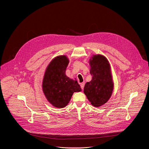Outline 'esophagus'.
<instances>
[{"label": "esophagus", "mask_w": 149, "mask_h": 149, "mask_svg": "<svg viewBox=\"0 0 149 149\" xmlns=\"http://www.w3.org/2000/svg\"><path fill=\"white\" fill-rule=\"evenodd\" d=\"M81 88H82V89L83 90L84 89V85H85V83L84 82H83V83H81Z\"/></svg>", "instance_id": "obj_1"}]
</instances>
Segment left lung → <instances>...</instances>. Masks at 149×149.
Segmentation results:
<instances>
[{
	"mask_svg": "<svg viewBox=\"0 0 149 149\" xmlns=\"http://www.w3.org/2000/svg\"><path fill=\"white\" fill-rule=\"evenodd\" d=\"M89 64L92 78L85 84L84 92L92 105L100 107L109 101L113 91L111 65L108 59L101 54L92 55Z\"/></svg>",
	"mask_w": 149,
	"mask_h": 149,
	"instance_id": "1",
	"label": "left lung"
}]
</instances>
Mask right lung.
I'll return each instance as SVG.
<instances>
[{"label": "right lung", "mask_w": 149, "mask_h": 149, "mask_svg": "<svg viewBox=\"0 0 149 149\" xmlns=\"http://www.w3.org/2000/svg\"><path fill=\"white\" fill-rule=\"evenodd\" d=\"M69 61L65 55L56 57L47 67L42 79L44 95L48 102L57 108L65 107L73 93L82 91L77 81L65 74Z\"/></svg>", "instance_id": "right-lung-1"}]
</instances>
